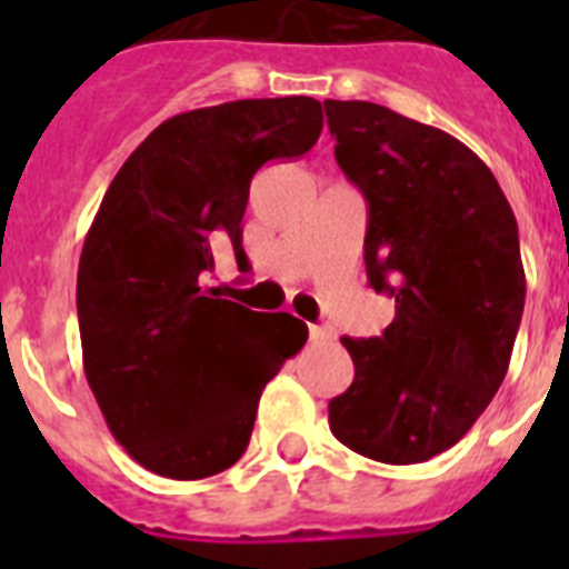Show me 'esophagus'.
Returning a JSON list of instances; mask_svg holds the SVG:
<instances>
[{"label": "esophagus", "instance_id": "esophagus-1", "mask_svg": "<svg viewBox=\"0 0 569 569\" xmlns=\"http://www.w3.org/2000/svg\"><path fill=\"white\" fill-rule=\"evenodd\" d=\"M336 333L333 328H325V325H313L310 328V341H316V345H325V341H333Z\"/></svg>", "mask_w": 569, "mask_h": 569}]
</instances>
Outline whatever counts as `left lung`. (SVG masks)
I'll return each instance as SVG.
<instances>
[{
    "label": "left lung",
    "mask_w": 569,
    "mask_h": 569,
    "mask_svg": "<svg viewBox=\"0 0 569 569\" xmlns=\"http://www.w3.org/2000/svg\"><path fill=\"white\" fill-rule=\"evenodd\" d=\"M325 113L367 202V281L396 299L385 333L341 339L356 376L330 430L367 459L419 465L505 381L525 313L519 224L490 168L445 130L373 102L328 99Z\"/></svg>",
    "instance_id": "1"
}]
</instances>
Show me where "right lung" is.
Wrapping results in <instances>:
<instances>
[{
	"instance_id": "right-lung-1",
	"label": "right lung",
	"mask_w": 569,
	"mask_h": 569,
	"mask_svg": "<svg viewBox=\"0 0 569 569\" xmlns=\"http://www.w3.org/2000/svg\"><path fill=\"white\" fill-rule=\"evenodd\" d=\"M325 124L310 97L239 99L162 122L113 176L77 279L88 385L144 470L196 481L248 450L261 390L308 341L290 313H253L208 288L213 253L244 268L250 179L296 159Z\"/></svg>"
}]
</instances>
